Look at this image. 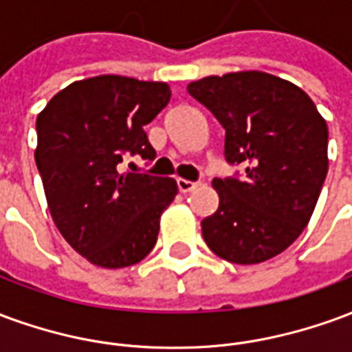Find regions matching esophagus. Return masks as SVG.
Returning <instances> with one entry per match:
<instances>
[{"label": "esophagus", "instance_id": "34e87169", "mask_svg": "<svg viewBox=\"0 0 352 352\" xmlns=\"http://www.w3.org/2000/svg\"><path fill=\"white\" fill-rule=\"evenodd\" d=\"M199 183H194V181H186V179H177V186H179V190L183 192V194H188L194 188H198Z\"/></svg>", "mask_w": 352, "mask_h": 352}]
</instances>
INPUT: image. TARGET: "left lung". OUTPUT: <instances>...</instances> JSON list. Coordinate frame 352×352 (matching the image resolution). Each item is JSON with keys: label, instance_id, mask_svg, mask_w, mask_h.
Here are the masks:
<instances>
[{"label": "left lung", "instance_id": "1", "mask_svg": "<svg viewBox=\"0 0 352 352\" xmlns=\"http://www.w3.org/2000/svg\"><path fill=\"white\" fill-rule=\"evenodd\" d=\"M188 92L226 130L224 154L247 177L213 179L219 209L201 222L207 247L232 264H260L294 243L328 173V126L307 94L264 72L192 80Z\"/></svg>", "mask_w": 352, "mask_h": 352}]
</instances>
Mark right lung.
I'll return each instance as SVG.
<instances>
[{"label": "right lung", "instance_id": "1", "mask_svg": "<svg viewBox=\"0 0 352 352\" xmlns=\"http://www.w3.org/2000/svg\"><path fill=\"white\" fill-rule=\"evenodd\" d=\"M169 98L168 82L100 75L60 90L37 116L35 164L52 221L90 264L128 267L156 245L175 179L120 173L118 164L156 156L143 126Z\"/></svg>", "mask_w": 352, "mask_h": 352}]
</instances>
